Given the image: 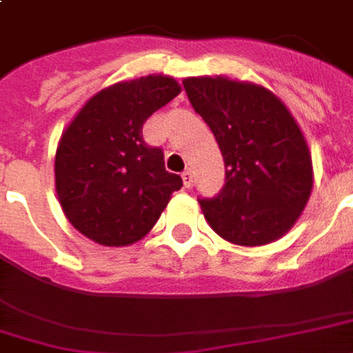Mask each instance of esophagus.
I'll return each mask as SVG.
<instances>
[{
	"label": "esophagus",
	"instance_id": "esophagus-1",
	"mask_svg": "<svg viewBox=\"0 0 353 353\" xmlns=\"http://www.w3.org/2000/svg\"><path fill=\"white\" fill-rule=\"evenodd\" d=\"M181 177H183V185L189 189V187L193 185V172H191V170H185L183 174H181Z\"/></svg>",
	"mask_w": 353,
	"mask_h": 353
}]
</instances>
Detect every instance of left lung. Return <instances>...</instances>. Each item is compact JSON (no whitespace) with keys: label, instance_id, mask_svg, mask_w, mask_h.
Masks as SVG:
<instances>
[{"label":"left lung","instance_id":"left-lung-1","mask_svg":"<svg viewBox=\"0 0 353 353\" xmlns=\"http://www.w3.org/2000/svg\"><path fill=\"white\" fill-rule=\"evenodd\" d=\"M185 93L210 125L225 185L199 199L212 229L229 243L268 245L292 228L312 193V159L288 108L260 85L187 78Z\"/></svg>","mask_w":353,"mask_h":353}]
</instances>
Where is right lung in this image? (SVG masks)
Returning a JSON list of instances; mask_svg holds the SVG:
<instances>
[{
  "label": "right lung",
  "mask_w": 353,
  "mask_h": 353,
  "mask_svg": "<svg viewBox=\"0 0 353 353\" xmlns=\"http://www.w3.org/2000/svg\"><path fill=\"white\" fill-rule=\"evenodd\" d=\"M181 88L174 78L147 76L93 95L68 124L55 154L63 212L80 233L105 246L132 245L160 218L181 177L164 152L143 139V124Z\"/></svg>",
  "instance_id": "obj_1"
}]
</instances>
